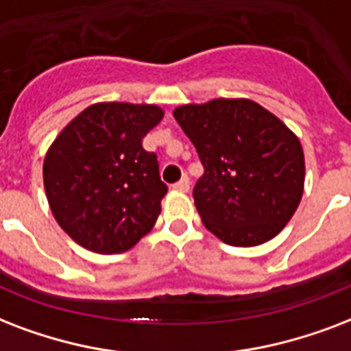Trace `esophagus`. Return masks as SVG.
<instances>
[{
    "instance_id": "34e87169",
    "label": "esophagus",
    "mask_w": 351,
    "mask_h": 351,
    "mask_svg": "<svg viewBox=\"0 0 351 351\" xmlns=\"http://www.w3.org/2000/svg\"><path fill=\"white\" fill-rule=\"evenodd\" d=\"M173 190H179V192H189L190 190V181L189 178H183L181 181H178L176 184H172Z\"/></svg>"
}]
</instances>
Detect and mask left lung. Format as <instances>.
Segmentation results:
<instances>
[{
  "instance_id": "left-lung-1",
  "label": "left lung",
  "mask_w": 351,
  "mask_h": 351,
  "mask_svg": "<svg viewBox=\"0 0 351 351\" xmlns=\"http://www.w3.org/2000/svg\"><path fill=\"white\" fill-rule=\"evenodd\" d=\"M173 117L205 172L194 186L201 221L234 247L273 240L304 194V150L278 117L249 99L184 104Z\"/></svg>"
}]
</instances>
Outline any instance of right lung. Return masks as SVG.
Here are the masks:
<instances>
[{
    "instance_id": "obj_1",
    "label": "right lung",
    "mask_w": 351,
    "mask_h": 351,
    "mask_svg": "<svg viewBox=\"0 0 351 351\" xmlns=\"http://www.w3.org/2000/svg\"><path fill=\"white\" fill-rule=\"evenodd\" d=\"M162 117L156 104L97 102L49 146L43 186L51 213L84 249L124 252L154 229L168 189L143 138Z\"/></svg>"
}]
</instances>
